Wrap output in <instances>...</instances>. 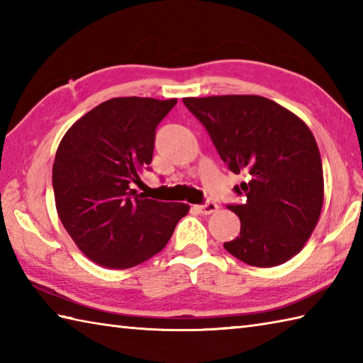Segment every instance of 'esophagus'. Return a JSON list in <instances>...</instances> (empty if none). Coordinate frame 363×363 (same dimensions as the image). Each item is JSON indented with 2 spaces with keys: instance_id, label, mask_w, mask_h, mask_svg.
Instances as JSON below:
<instances>
[{
  "instance_id": "obj_1",
  "label": "esophagus",
  "mask_w": 363,
  "mask_h": 363,
  "mask_svg": "<svg viewBox=\"0 0 363 363\" xmlns=\"http://www.w3.org/2000/svg\"><path fill=\"white\" fill-rule=\"evenodd\" d=\"M196 211H198L199 213H203V215H211V213L218 211V206L215 204V203H212V201H207L206 204L196 206Z\"/></svg>"
}]
</instances>
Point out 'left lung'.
Here are the masks:
<instances>
[{"label":"left lung","instance_id":"1","mask_svg":"<svg viewBox=\"0 0 363 363\" xmlns=\"http://www.w3.org/2000/svg\"><path fill=\"white\" fill-rule=\"evenodd\" d=\"M201 121L221 160L248 181L235 186L243 204L228 206L240 218V235L225 250L252 267H276L304 248L317 226L323 199L318 145L306 123L257 95L184 98Z\"/></svg>","mask_w":363,"mask_h":363}]
</instances>
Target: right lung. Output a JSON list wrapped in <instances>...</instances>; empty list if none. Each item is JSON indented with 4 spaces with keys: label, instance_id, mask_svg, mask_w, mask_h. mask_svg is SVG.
Instances as JSON below:
<instances>
[{
    "label": "right lung",
    "instance_id": "1",
    "mask_svg": "<svg viewBox=\"0 0 363 363\" xmlns=\"http://www.w3.org/2000/svg\"><path fill=\"white\" fill-rule=\"evenodd\" d=\"M177 103L112 98L67 130L52 165L56 209L86 256L104 268H130L165 248L190 207L133 189L152 160L156 128Z\"/></svg>",
    "mask_w": 363,
    "mask_h": 363
}]
</instances>
